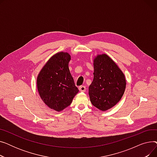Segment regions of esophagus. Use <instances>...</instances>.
Returning a JSON list of instances; mask_svg holds the SVG:
<instances>
[{
    "label": "esophagus",
    "mask_w": 157,
    "mask_h": 157,
    "mask_svg": "<svg viewBox=\"0 0 157 157\" xmlns=\"http://www.w3.org/2000/svg\"><path fill=\"white\" fill-rule=\"evenodd\" d=\"M79 90L81 92H85L86 91V87L85 86H80L79 87Z\"/></svg>",
    "instance_id": "1"
}]
</instances>
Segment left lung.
<instances>
[{
  "label": "left lung",
  "instance_id": "8db88e82",
  "mask_svg": "<svg viewBox=\"0 0 157 157\" xmlns=\"http://www.w3.org/2000/svg\"><path fill=\"white\" fill-rule=\"evenodd\" d=\"M93 63L94 79L89 86V97L95 107L105 111L120 101L127 81L122 71L108 55H97Z\"/></svg>",
  "mask_w": 157,
  "mask_h": 157
}]
</instances>
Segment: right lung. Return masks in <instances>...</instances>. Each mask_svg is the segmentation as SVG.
Wrapping results in <instances>:
<instances>
[{"label": "right lung", "mask_w": 157, "mask_h": 157, "mask_svg": "<svg viewBox=\"0 0 157 157\" xmlns=\"http://www.w3.org/2000/svg\"><path fill=\"white\" fill-rule=\"evenodd\" d=\"M71 59L67 52L55 53L37 77V91L41 99L49 108L57 112L68 107L79 92L69 69Z\"/></svg>", "instance_id": "add662e5"}]
</instances>
